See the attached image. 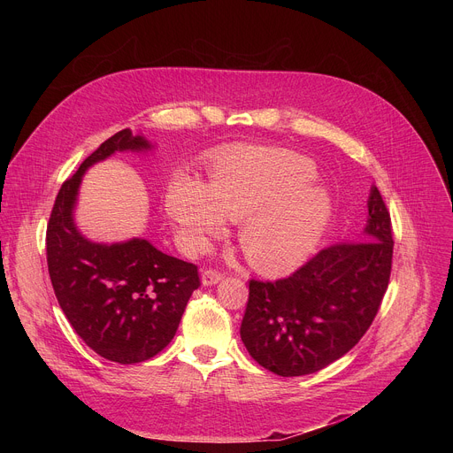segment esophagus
Listing matches in <instances>:
<instances>
[{
	"label": "esophagus",
	"mask_w": 453,
	"mask_h": 453,
	"mask_svg": "<svg viewBox=\"0 0 453 453\" xmlns=\"http://www.w3.org/2000/svg\"><path fill=\"white\" fill-rule=\"evenodd\" d=\"M220 280H222V274L217 273V271H204V273L201 274V283H203V287H213V285H217Z\"/></svg>",
	"instance_id": "obj_1"
}]
</instances>
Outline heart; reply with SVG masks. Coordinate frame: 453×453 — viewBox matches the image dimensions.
Returning a JSON list of instances; mask_svg holds the SVG:
<instances>
[{"label":"heart","instance_id":"1","mask_svg":"<svg viewBox=\"0 0 453 453\" xmlns=\"http://www.w3.org/2000/svg\"><path fill=\"white\" fill-rule=\"evenodd\" d=\"M313 163L294 152H234L215 163L210 184L177 175L166 211L193 247H206L242 220L238 242L262 273L301 267L317 250L334 219L328 191L313 184Z\"/></svg>","mask_w":453,"mask_h":453}]
</instances>
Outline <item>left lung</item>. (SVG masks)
Returning <instances> with one entry per match:
<instances>
[{"label":"left lung","mask_w":453,"mask_h":453,"mask_svg":"<svg viewBox=\"0 0 453 453\" xmlns=\"http://www.w3.org/2000/svg\"><path fill=\"white\" fill-rule=\"evenodd\" d=\"M358 238L322 249L285 280L249 283L240 337L257 364L280 376L311 374L364 337L389 285L395 245L376 186Z\"/></svg>","instance_id":"obj_1"}]
</instances>
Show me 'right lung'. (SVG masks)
Segmentation results:
<instances>
[{
    "mask_svg": "<svg viewBox=\"0 0 453 453\" xmlns=\"http://www.w3.org/2000/svg\"><path fill=\"white\" fill-rule=\"evenodd\" d=\"M131 128L104 142L60 186L46 231L48 273L57 301L79 337L118 364L152 358L173 339L197 267L168 256L145 238L93 242L75 222L84 173L116 152H152Z\"/></svg>",
    "mask_w": 453,
    "mask_h": 453,
    "instance_id": "add662e5",
    "label": "right lung"
}]
</instances>
